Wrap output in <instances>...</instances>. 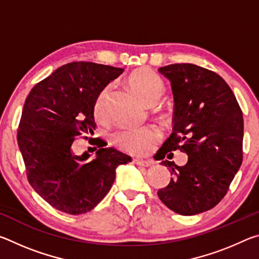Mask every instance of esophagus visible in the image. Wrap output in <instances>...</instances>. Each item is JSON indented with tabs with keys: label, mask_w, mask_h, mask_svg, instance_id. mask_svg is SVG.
<instances>
[{
	"label": "esophagus",
	"mask_w": 259,
	"mask_h": 259,
	"mask_svg": "<svg viewBox=\"0 0 259 259\" xmlns=\"http://www.w3.org/2000/svg\"><path fill=\"white\" fill-rule=\"evenodd\" d=\"M133 162L137 165H142V166H150L152 164V161L150 160H143V159H134Z\"/></svg>",
	"instance_id": "1"
}]
</instances>
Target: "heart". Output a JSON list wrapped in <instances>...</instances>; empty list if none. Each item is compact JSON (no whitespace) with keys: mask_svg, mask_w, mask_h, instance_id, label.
Segmentation results:
<instances>
[{"mask_svg":"<svg viewBox=\"0 0 259 259\" xmlns=\"http://www.w3.org/2000/svg\"><path fill=\"white\" fill-rule=\"evenodd\" d=\"M128 84L147 105H155L164 93L162 78L150 68H139L130 74ZM111 85L103 88L94 102V115L97 120H105ZM160 138V131L155 126L129 128L117 131L112 136V143L117 148L134 155H143L152 150Z\"/></svg>","mask_w":259,"mask_h":259,"instance_id":"b5f03b06","label":"heart"}]
</instances>
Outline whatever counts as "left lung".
Listing matches in <instances>:
<instances>
[{
  "label": "left lung",
  "mask_w": 259,
  "mask_h": 259,
  "mask_svg": "<svg viewBox=\"0 0 259 259\" xmlns=\"http://www.w3.org/2000/svg\"><path fill=\"white\" fill-rule=\"evenodd\" d=\"M159 71L171 82L175 109L172 134L157 159L181 151L188 160L183 166L162 161L172 178L157 195L172 211L192 216L221 202L242 163V111L229 84L212 71L193 64Z\"/></svg>",
  "instance_id": "1"
}]
</instances>
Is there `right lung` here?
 <instances>
[{"label":"right lung","instance_id":"add662e5","mask_svg":"<svg viewBox=\"0 0 259 259\" xmlns=\"http://www.w3.org/2000/svg\"><path fill=\"white\" fill-rule=\"evenodd\" d=\"M123 68L88 61L59 67L30 90L17 131L26 175L34 191L60 211L80 214L102 201L115 179L117 165L131 162L124 153L103 148L97 156H77L72 145L96 128L94 102L99 91L123 73Z\"/></svg>","mask_w":259,"mask_h":259}]
</instances>
